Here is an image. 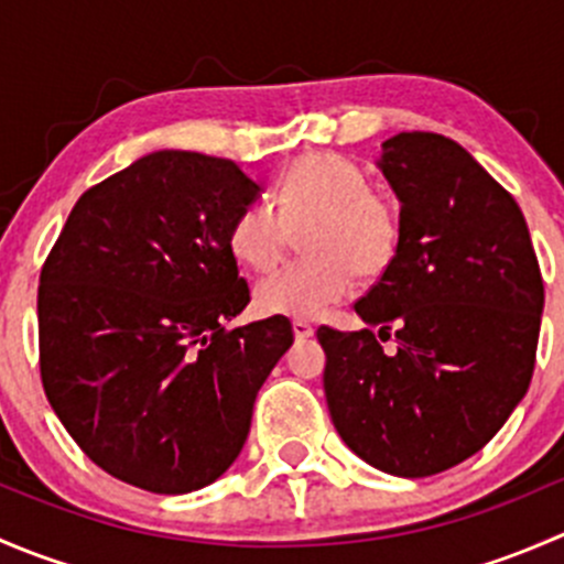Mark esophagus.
I'll return each mask as SVG.
<instances>
[{"instance_id":"34e87169","label":"esophagus","mask_w":564,"mask_h":564,"mask_svg":"<svg viewBox=\"0 0 564 564\" xmlns=\"http://www.w3.org/2000/svg\"><path fill=\"white\" fill-rule=\"evenodd\" d=\"M292 329H294V338H297V340H305V338H311V335H314V324L305 322V318H294Z\"/></svg>"}]
</instances>
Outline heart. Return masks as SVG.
<instances>
[{"label":"heart","instance_id":"heart-1","mask_svg":"<svg viewBox=\"0 0 564 564\" xmlns=\"http://www.w3.org/2000/svg\"><path fill=\"white\" fill-rule=\"evenodd\" d=\"M305 229L308 261L286 267L256 286L264 316H322L355 289V278H379L401 246V220L371 191L366 172L333 152L300 155L275 187V207L253 202L235 218L229 248L250 270L267 272L286 256L292 229Z\"/></svg>","mask_w":564,"mask_h":564}]
</instances>
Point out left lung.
Wrapping results in <instances>:
<instances>
[{"label":"left lung","mask_w":564,"mask_h":564,"mask_svg":"<svg viewBox=\"0 0 564 564\" xmlns=\"http://www.w3.org/2000/svg\"><path fill=\"white\" fill-rule=\"evenodd\" d=\"M379 169L401 202V246L355 311L318 327L335 431L366 464L429 477L475 456L527 395L543 278L516 198L464 147L398 133ZM397 329L388 356L370 333Z\"/></svg>","instance_id":"left-lung-1"}]
</instances>
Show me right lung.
<instances>
[{"label":"right lung","instance_id":"obj_1","mask_svg":"<svg viewBox=\"0 0 564 564\" xmlns=\"http://www.w3.org/2000/svg\"><path fill=\"white\" fill-rule=\"evenodd\" d=\"M259 185L226 158L161 150L89 187L37 289L40 377L76 445L117 480L187 494L240 456L256 392L294 344L250 303L229 231Z\"/></svg>","mask_w":564,"mask_h":564}]
</instances>
